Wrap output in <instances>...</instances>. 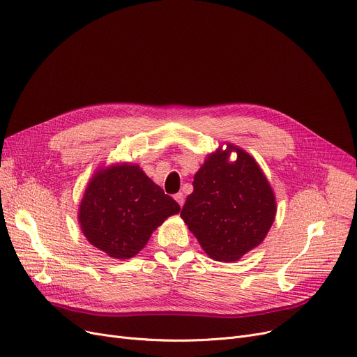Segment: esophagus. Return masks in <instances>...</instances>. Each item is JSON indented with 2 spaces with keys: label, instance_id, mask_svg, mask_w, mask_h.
I'll list each match as a JSON object with an SVG mask.
<instances>
[{
  "label": "esophagus",
  "instance_id": "obj_1",
  "mask_svg": "<svg viewBox=\"0 0 357 357\" xmlns=\"http://www.w3.org/2000/svg\"><path fill=\"white\" fill-rule=\"evenodd\" d=\"M175 201L181 205V207H182V205H183V201H185V195L182 194V192H178V194H175Z\"/></svg>",
  "mask_w": 357,
  "mask_h": 357
}]
</instances>
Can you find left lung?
Listing matches in <instances>:
<instances>
[{"mask_svg":"<svg viewBox=\"0 0 357 357\" xmlns=\"http://www.w3.org/2000/svg\"><path fill=\"white\" fill-rule=\"evenodd\" d=\"M231 149L238 159L229 162ZM181 217L210 257L234 261L259 246L276 214L275 195L255 159L227 146L210 155L194 176Z\"/></svg>","mask_w":357,"mask_h":357,"instance_id":"left-lung-1","label":"left lung"}]
</instances>
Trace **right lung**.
Listing matches in <instances>:
<instances>
[{
	"instance_id": "add662e5",
	"label": "right lung",
	"mask_w": 357,
	"mask_h": 357,
	"mask_svg": "<svg viewBox=\"0 0 357 357\" xmlns=\"http://www.w3.org/2000/svg\"><path fill=\"white\" fill-rule=\"evenodd\" d=\"M179 204L136 165L112 166L89 182L79 207V222L92 246L111 257L137 255L150 234Z\"/></svg>"
}]
</instances>
